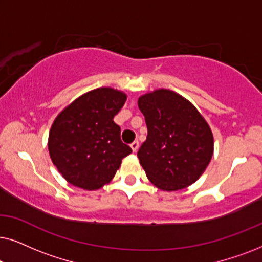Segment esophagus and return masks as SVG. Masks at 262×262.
Listing matches in <instances>:
<instances>
[{
  "label": "esophagus",
  "instance_id": "34e87169",
  "mask_svg": "<svg viewBox=\"0 0 262 262\" xmlns=\"http://www.w3.org/2000/svg\"><path fill=\"white\" fill-rule=\"evenodd\" d=\"M130 146H131L132 151L136 152V151H137V150H138V148H139V142H138V141H135V142H132L131 144H130Z\"/></svg>",
  "mask_w": 262,
  "mask_h": 262
}]
</instances>
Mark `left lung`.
Here are the masks:
<instances>
[{
  "label": "left lung",
  "mask_w": 262,
  "mask_h": 262,
  "mask_svg": "<svg viewBox=\"0 0 262 262\" xmlns=\"http://www.w3.org/2000/svg\"><path fill=\"white\" fill-rule=\"evenodd\" d=\"M138 107L148 137L137 156L150 182L167 192L194 184L213 155L207 121L192 102L169 89L139 96Z\"/></svg>",
  "instance_id": "left-lung-1"
}]
</instances>
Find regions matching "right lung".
<instances>
[{"label": "right lung", "instance_id": "1", "mask_svg": "<svg viewBox=\"0 0 262 262\" xmlns=\"http://www.w3.org/2000/svg\"><path fill=\"white\" fill-rule=\"evenodd\" d=\"M126 98L117 89L96 88L78 96L56 117L49 134V152L69 184L87 191L101 188L132 152L113 121Z\"/></svg>", "mask_w": 262, "mask_h": 262}]
</instances>
